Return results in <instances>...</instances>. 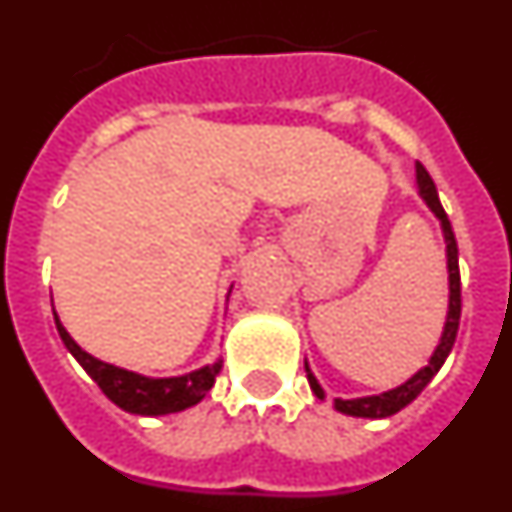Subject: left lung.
Returning a JSON list of instances; mask_svg holds the SVG:
<instances>
[{
	"instance_id": "1",
	"label": "left lung",
	"mask_w": 512,
	"mask_h": 512,
	"mask_svg": "<svg viewBox=\"0 0 512 512\" xmlns=\"http://www.w3.org/2000/svg\"><path fill=\"white\" fill-rule=\"evenodd\" d=\"M418 187L420 194H423V200L428 202L436 217L441 220L443 235H446V259H449V318H446V328H443V336L438 348L433 351L431 361L420 369L415 377H410L408 382L395 387L390 392H382V395L374 397H359V400H336V410L346 415H356V418H390V415L400 413L405 405L415 400L420 392L425 390V384L431 382L436 377V372L443 366L446 356L451 354V348H454L456 333H459V320H461V277H459V246H456V235L454 228L449 223V215L443 210L441 200H438L436 184H433L431 174L425 171L423 164H418ZM307 369V366H305ZM307 382H310L312 392L323 400V387L318 384V379L312 377V372L307 369Z\"/></svg>"
}]
</instances>
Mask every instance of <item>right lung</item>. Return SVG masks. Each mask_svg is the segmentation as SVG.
<instances>
[{
	"instance_id": "obj_1",
	"label": "right lung",
	"mask_w": 512,
	"mask_h": 512,
	"mask_svg": "<svg viewBox=\"0 0 512 512\" xmlns=\"http://www.w3.org/2000/svg\"><path fill=\"white\" fill-rule=\"evenodd\" d=\"M53 318H56L58 336H61L66 348L74 354V359L84 366V372L99 384V390L110 397L117 408L128 410L133 415H169L192 408V405H197L212 390L215 377L223 369V359H220L215 364L205 366V369L184 374V377H140V374L125 372V369H117L112 364H104V361L89 356L87 351H81L74 338L66 333V328L61 325L56 312H53Z\"/></svg>"
}]
</instances>
